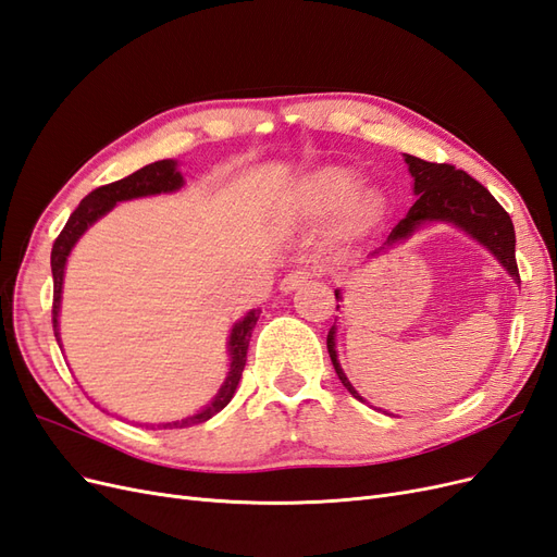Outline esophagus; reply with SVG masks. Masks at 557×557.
I'll use <instances>...</instances> for the list:
<instances>
[{
  "label": "esophagus",
  "mask_w": 557,
  "mask_h": 557,
  "mask_svg": "<svg viewBox=\"0 0 557 557\" xmlns=\"http://www.w3.org/2000/svg\"><path fill=\"white\" fill-rule=\"evenodd\" d=\"M311 278H313L311 269H295V272L285 274V276L281 278V290H283V293H293V290L301 288V285H307Z\"/></svg>",
  "instance_id": "obj_1"
}]
</instances>
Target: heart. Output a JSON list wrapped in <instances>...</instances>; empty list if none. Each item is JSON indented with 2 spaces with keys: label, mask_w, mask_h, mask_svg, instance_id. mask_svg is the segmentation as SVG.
Returning a JSON list of instances; mask_svg holds the SVG:
<instances>
[{
  "label": "heart",
  "mask_w": 557,
  "mask_h": 557,
  "mask_svg": "<svg viewBox=\"0 0 557 557\" xmlns=\"http://www.w3.org/2000/svg\"><path fill=\"white\" fill-rule=\"evenodd\" d=\"M356 178L344 166H323L299 185V201L311 215H327L342 207L348 227H360L374 218L376 201L369 193L352 190Z\"/></svg>",
  "instance_id": "1"
}]
</instances>
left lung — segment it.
<instances>
[{
  "label": "left lung",
  "instance_id": "8db88e82",
  "mask_svg": "<svg viewBox=\"0 0 557 557\" xmlns=\"http://www.w3.org/2000/svg\"><path fill=\"white\" fill-rule=\"evenodd\" d=\"M409 164L413 176V193L418 195L416 205L409 215L395 225L391 237L385 239V246H393L401 239H409L416 227L425 221H448L469 232L471 237L479 239L485 248L495 252V258L504 264L507 272L520 281L518 262H516V232L511 215L502 209L499 201L487 193V188L471 178L467 172L455 170V164L448 162H428L413 156L404 158ZM339 309V307H336ZM327 352L334 364V372L344 383L346 391L362 399L348 379L342 372V364L336 360L334 350V327L327 332Z\"/></svg>",
  "mask_w": 557,
  "mask_h": 557
}]
</instances>
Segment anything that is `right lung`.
Returning a JSON list of instances; mask_svg holds the SVG:
<instances>
[{"label":"right lung","mask_w":557,"mask_h":557,"mask_svg":"<svg viewBox=\"0 0 557 557\" xmlns=\"http://www.w3.org/2000/svg\"><path fill=\"white\" fill-rule=\"evenodd\" d=\"M183 185V176L181 172H176V162L174 160H158L153 164L141 166L139 172H134L121 181H113L107 185H99L90 195L83 197L81 205L76 207V211L70 215V221L62 227V232L58 234V239L53 244V250H50V269H53V332L55 339L60 342L58 336V311H60V293H62V276H64V262L70 250L74 248V244L78 242V237L83 232L88 230V225H92L97 218H102L111 207H115V201L123 199H134V197H146V195H158V193H172L178 190ZM258 313L250 311L244 320H239L234 325L232 334H230V356H232V364H230V374L225 379V385L221 387V393L215 395V399L209 404L205 411H199L185 420H176V423H164L160 428H190V425H199L209 420L211 416H215L218 411H223L230 399L234 397V391H237L244 364H246V352H248V342L252 327L258 323Z\"/></svg>","instance_id":"obj_1"}]
</instances>
